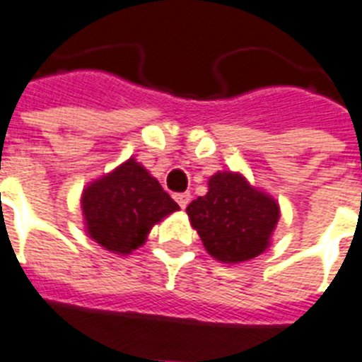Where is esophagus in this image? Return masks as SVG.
Wrapping results in <instances>:
<instances>
[{
	"instance_id": "esophagus-1",
	"label": "esophagus",
	"mask_w": 362,
	"mask_h": 362,
	"mask_svg": "<svg viewBox=\"0 0 362 362\" xmlns=\"http://www.w3.org/2000/svg\"><path fill=\"white\" fill-rule=\"evenodd\" d=\"M175 200H177V204L180 205L182 209H185V207H187L189 202H191V193H187V191H185V193L175 194Z\"/></svg>"
}]
</instances>
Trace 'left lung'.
I'll return each mask as SVG.
<instances>
[{
    "mask_svg": "<svg viewBox=\"0 0 362 362\" xmlns=\"http://www.w3.org/2000/svg\"><path fill=\"white\" fill-rule=\"evenodd\" d=\"M189 220L207 252L223 263L256 258L269 247L279 207L238 173H216L209 191L187 205Z\"/></svg>",
    "mask_w": 362,
    "mask_h": 362,
    "instance_id": "8db88e82",
    "label": "left lung"
}]
</instances>
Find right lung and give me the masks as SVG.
Returning <instances> with one entry per match:
<instances>
[{
	"label": "right lung",
	"mask_w": 362,
	"mask_h": 362,
	"mask_svg": "<svg viewBox=\"0 0 362 362\" xmlns=\"http://www.w3.org/2000/svg\"><path fill=\"white\" fill-rule=\"evenodd\" d=\"M81 204L88 234L117 254L142 245L157 221L180 209L133 158L84 189Z\"/></svg>",
	"instance_id": "obj_1"
}]
</instances>
